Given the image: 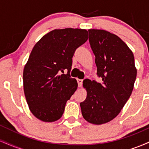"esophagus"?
<instances>
[{
	"instance_id": "1",
	"label": "esophagus",
	"mask_w": 149,
	"mask_h": 149,
	"mask_svg": "<svg viewBox=\"0 0 149 149\" xmlns=\"http://www.w3.org/2000/svg\"><path fill=\"white\" fill-rule=\"evenodd\" d=\"M83 80L82 79H77V82H78V87H81L82 86V84H83Z\"/></svg>"
}]
</instances>
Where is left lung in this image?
<instances>
[{"instance_id": "8db88e82", "label": "left lung", "mask_w": 149, "mask_h": 149, "mask_svg": "<svg viewBox=\"0 0 149 149\" xmlns=\"http://www.w3.org/2000/svg\"><path fill=\"white\" fill-rule=\"evenodd\" d=\"M88 32L97 75L102 82L83 81L87 97L80 105L88 122L101 125L115 118L127 102L136 69L132 52L119 37L104 30L89 29Z\"/></svg>"}]
</instances>
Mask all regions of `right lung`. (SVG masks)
<instances>
[{
  "instance_id": "add662e5",
  "label": "right lung",
  "mask_w": 149,
  "mask_h": 149,
  "mask_svg": "<svg viewBox=\"0 0 149 149\" xmlns=\"http://www.w3.org/2000/svg\"><path fill=\"white\" fill-rule=\"evenodd\" d=\"M88 36L85 29H55L33 47L24 69L23 83L27 104L38 119L54 122L62 116L66 102L78 87L70 76L72 58ZM64 70L68 73L61 74Z\"/></svg>"
}]
</instances>
